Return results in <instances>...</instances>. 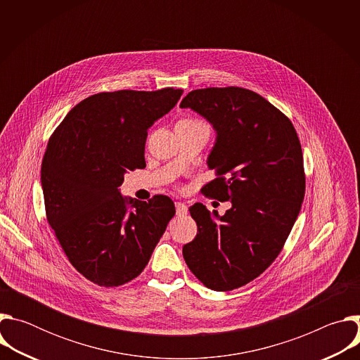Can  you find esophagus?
<instances>
[{
	"mask_svg": "<svg viewBox=\"0 0 360 360\" xmlns=\"http://www.w3.org/2000/svg\"><path fill=\"white\" fill-rule=\"evenodd\" d=\"M175 211H176L178 215H185L188 212V207L182 202H176L175 203Z\"/></svg>",
	"mask_w": 360,
	"mask_h": 360,
	"instance_id": "esophagus-1",
	"label": "esophagus"
}]
</instances>
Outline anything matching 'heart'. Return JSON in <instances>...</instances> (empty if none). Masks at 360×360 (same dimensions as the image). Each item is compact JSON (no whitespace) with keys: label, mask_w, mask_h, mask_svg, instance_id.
Wrapping results in <instances>:
<instances>
[{"label":"heart","mask_w":360,"mask_h":360,"mask_svg":"<svg viewBox=\"0 0 360 360\" xmlns=\"http://www.w3.org/2000/svg\"><path fill=\"white\" fill-rule=\"evenodd\" d=\"M181 122H186V124H195V122H199V121H192V120H185V121H181Z\"/></svg>","instance_id":"b5f03b06"}]
</instances>
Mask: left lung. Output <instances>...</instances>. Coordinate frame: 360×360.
Masks as SVG:
<instances>
[{
	"label": "left lung",
	"instance_id": "8db88e82",
	"mask_svg": "<svg viewBox=\"0 0 360 360\" xmlns=\"http://www.w3.org/2000/svg\"><path fill=\"white\" fill-rule=\"evenodd\" d=\"M179 107L212 125L217 138L207 164L219 178L203 191L231 202L222 217L192 205L198 233L184 245V259L207 288L232 290L258 278L292 231L304 196L300 142L279 110L245 88L195 89Z\"/></svg>",
	"mask_w": 360,
	"mask_h": 360
}]
</instances>
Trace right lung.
Listing matches in <instances>:
<instances>
[{"instance_id":"right-lung-1","label":"right lung","mask_w":360,"mask_h":360,"mask_svg":"<svg viewBox=\"0 0 360 360\" xmlns=\"http://www.w3.org/2000/svg\"><path fill=\"white\" fill-rule=\"evenodd\" d=\"M182 89L101 92L81 101L48 141L41 165L46 219L72 266L99 286L136 278L175 215L174 202L122 196L145 168V141Z\"/></svg>"}]
</instances>
